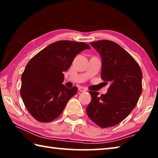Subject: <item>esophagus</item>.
Segmentation results:
<instances>
[{
	"label": "esophagus",
	"instance_id": "1",
	"mask_svg": "<svg viewBox=\"0 0 158 158\" xmlns=\"http://www.w3.org/2000/svg\"><path fill=\"white\" fill-rule=\"evenodd\" d=\"M78 89H79V90L80 92H85V91H86V89H85V88H84V87H81V86H80V87H79L78 88Z\"/></svg>",
	"mask_w": 158,
	"mask_h": 158
}]
</instances>
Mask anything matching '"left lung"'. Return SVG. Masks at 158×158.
I'll return each instance as SVG.
<instances>
[{"mask_svg":"<svg viewBox=\"0 0 158 158\" xmlns=\"http://www.w3.org/2000/svg\"><path fill=\"white\" fill-rule=\"evenodd\" d=\"M90 44L102 60L101 78L111 84L105 95L89 91L91 101L86 112L100 127H113L137 105L142 92V72L132 56L116 42L102 40Z\"/></svg>","mask_w":158,"mask_h":158,"instance_id":"obj_1","label":"left lung"}]
</instances>
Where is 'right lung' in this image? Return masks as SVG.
<instances>
[{
	"mask_svg": "<svg viewBox=\"0 0 158 158\" xmlns=\"http://www.w3.org/2000/svg\"><path fill=\"white\" fill-rule=\"evenodd\" d=\"M90 47L85 42H53L29 60L21 75L20 94L26 108L35 119L47 123L57 118L78 89L62 84L64 72L76 56Z\"/></svg>",
	"mask_w": 158,
	"mask_h": 158,
	"instance_id": "right-lung-1",
	"label": "right lung"
}]
</instances>
